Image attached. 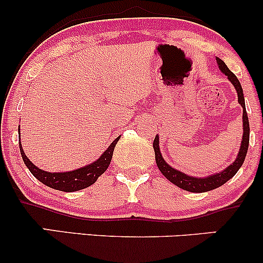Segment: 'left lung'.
Returning a JSON list of instances; mask_svg holds the SVG:
<instances>
[{
    "label": "left lung",
    "instance_id": "left-lung-1",
    "mask_svg": "<svg viewBox=\"0 0 263 263\" xmlns=\"http://www.w3.org/2000/svg\"><path fill=\"white\" fill-rule=\"evenodd\" d=\"M216 63H218L220 71H221L222 74H225L226 77H228V79L231 81L232 85H234L235 90H236L237 92L238 104L242 106L243 134H242V141H241V144H240V149H238V153L236 158H235V161L232 162L230 165H228L225 170L220 171L219 173L211 174V176H206V177L188 176V174L183 173V172L173 168L172 165H170L164 161V158H163L161 153V148H159L158 135L156 136L155 141H153V149H155V155H156V163H157V167H158L159 171H161V173L167 178L171 183L176 184V185L179 186V188L188 190V192H192V193L209 192V190L219 188V186H221L222 184H225L228 180H230L231 178L237 173V171L241 168L243 161H245L247 149H249L250 125H249V117H247L246 107H245V98H243L242 87H241V84L236 78V75L232 73V71H230V69H229L225 63L220 58H218V57H216Z\"/></svg>",
    "mask_w": 263,
    "mask_h": 263
}]
</instances>
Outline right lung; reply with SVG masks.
I'll return each instance as SVG.
<instances>
[{"label": "right lung", "instance_id": "right-lung-1", "mask_svg": "<svg viewBox=\"0 0 263 263\" xmlns=\"http://www.w3.org/2000/svg\"><path fill=\"white\" fill-rule=\"evenodd\" d=\"M120 140V136L115 140L110 146L107 147L102 155L96 159L95 162L86 164L85 167L78 168V170L69 172H45L37 165H34L26 156L25 151L21 146V134H20V151L22 156L23 162L27 165L29 172L34 176L39 182L45 184L49 188L60 190V192H78V190L85 189L87 186L92 185L98 180V178L107 170L110 165L112 153L116 146L117 141Z\"/></svg>", "mask_w": 263, "mask_h": 263}]
</instances>
